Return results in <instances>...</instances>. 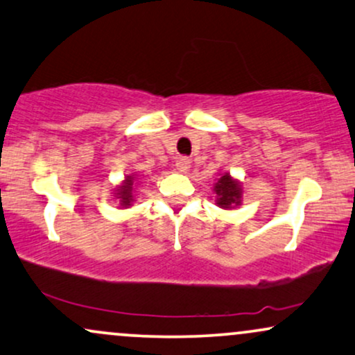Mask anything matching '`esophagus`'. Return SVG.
<instances>
[{
	"label": "esophagus",
	"instance_id": "esophagus-1",
	"mask_svg": "<svg viewBox=\"0 0 355 355\" xmlns=\"http://www.w3.org/2000/svg\"><path fill=\"white\" fill-rule=\"evenodd\" d=\"M190 164H191V162H190L189 157H178L177 162H175V166H177L178 172L185 173V172H189V170H190Z\"/></svg>",
	"mask_w": 355,
	"mask_h": 355
}]
</instances>
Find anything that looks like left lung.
Returning <instances> with one entry per match:
<instances>
[{"label": "left lung", "mask_w": 355, "mask_h": 355, "mask_svg": "<svg viewBox=\"0 0 355 355\" xmlns=\"http://www.w3.org/2000/svg\"><path fill=\"white\" fill-rule=\"evenodd\" d=\"M213 190L216 193V205L221 208H234L241 203V187L230 173L221 175Z\"/></svg>", "instance_id": "left-lung-1"}]
</instances>
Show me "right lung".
Returning a JSON list of instances; mask_svg holds the SVG:
<instances>
[{"mask_svg": "<svg viewBox=\"0 0 355 355\" xmlns=\"http://www.w3.org/2000/svg\"><path fill=\"white\" fill-rule=\"evenodd\" d=\"M115 195L121 200L122 207H130L132 202H134V177H132V175H129V177L125 178V182L119 187Z\"/></svg>", "mask_w": 355, "mask_h": 355, "instance_id": "1", "label": "right lung"}]
</instances>
